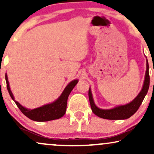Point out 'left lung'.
<instances>
[{
    "mask_svg": "<svg viewBox=\"0 0 154 154\" xmlns=\"http://www.w3.org/2000/svg\"><path fill=\"white\" fill-rule=\"evenodd\" d=\"M149 66H148V60L146 59V72L145 75V79L143 82V88L139 94L136 96L135 99H133L131 102L125 105H121L116 106L110 109H102L97 106L95 104L93 100V95H92L91 89L89 88L88 91V96H89L90 103L92 111L96 116L100 118L106 119L111 120H118V119H126L130 118L139 109L140 106L142 103L145 96L147 94L148 88L150 85V77H149Z\"/></svg>",
    "mask_w": 154,
    "mask_h": 154,
    "instance_id": "obj_1",
    "label": "left lung"
}]
</instances>
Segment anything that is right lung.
<instances>
[{"label":"right lung","mask_w":154,"mask_h":154,"mask_svg":"<svg viewBox=\"0 0 154 154\" xmlns=\"http://www.w3.org/2000/svg\"><path fill=\"white\" fill-rule=\"evenodd\" d=\"M6 81L7 89H8L10 96L11 97L13 100H14L15 103L17 104L19 109L26 117L33 120V121L37 122H47L62 117L66 113L67 99H68L69 95L78 82V79H74L72 82H70L64 88L61 95L52 103L45 104V105L34 109H29L22 106L18 101L15 100L13 93L10 89L9 82H8L6 74Z\"/></svg>","instance_id":"right-lung-1"}]
</instances>
